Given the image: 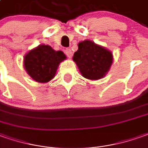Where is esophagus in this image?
<instances>
[{"instance_id":"1","label":"esophagus","mask_w":148,"mask_h":148,"mask_svg":"<svg viewBox=\"0 0 148 148\" xmlns=\"http://www.w3.org/2000/svg\"><path fill=\"white\" fill-rule=\"evenodd\" d=\"M65 54L67 55V56H68V58H72V52L71 49H68V48L66 49V50H65Z\"/></svg>"}]
</instances>
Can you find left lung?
<instances>
[{
    "mask_svg": "<svg viewBox=\"0 0 148 148\" xmlns=\"http://www.w3.org/2000/svg\"><path fill=\"white\" fill-rule=\"evenodd\" d=\"M73 61L84 78L99 80L109 72L113 63V54L94 42L84 40L79 42Z\"/></svg>",
    "mask_w": 148,
    "mask_h": 148,
    "instance_id": "left-lung-1",
    "label": "left lung"
}]
</instances>
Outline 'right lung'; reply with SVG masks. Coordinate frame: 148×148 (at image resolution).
<instances>
[{
  "label": "right lung",
  "instance_id": "add662e5",
  "mask_svg": "<svg viewBox=\"0 0 148 148\" xmlns=\"http://www.w3.org/2000/svg\"><path fill=\"white\" fill-rule=\"evenodd\" d=\"M66 56L61 51H55L49 45H38L24 57V68L34 80L47 83L56 76L57 68Z\"/></svg>",
  "mask_w": 148,
  "mask_h": 148
}]
</instances>
